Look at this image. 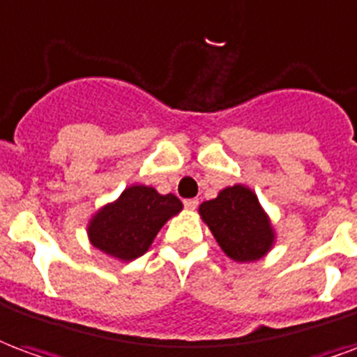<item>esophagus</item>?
Listing matches in <instances>:
<instances>
[{
	"label": "esophagus",
	"mask_w": 357,
	"mask_h": 357,
	"mask_svg": "<svg viewBox=\"0 0 357 357\" xmlns=\"http://www.w3.org/2000/svg\"><path fill=\"white\" fill-rule=\"evenodd\" d=\"M197 205H199V202H197L196 197H190V199H184V207H186V209L194 211L197 207Z\"/></svg>",
	"instance_id": "esophagus-1"
}]
</instances>
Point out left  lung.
I'll return each instance as SVG.
<instances>
[{"label":"left lung","instance_id":"8db88e82","mask_svg":"<svg viewBox=\"0 0 357 357\" xmlns=\"http://www.w3.org/2000/svg\"><path fill=\"white\" fill-rule=\"evenodd\" d=\"M199 213L218 245L234 261H257L274 241V234L259 199L245 186L238 184L225 188L218 197L202 204Z\"/></svg>","mask_w":357,"mask_h":357}]
</instances>
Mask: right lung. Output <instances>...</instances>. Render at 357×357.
<instances>
[{"label":"right lung","instance_id":"1","mask_svg":"<svg viewBox=\"0 0 357 357\" xmlns=\"http://www.w3.org/2000/svg\"><path fill=\"white\" fill-rule=\"evenodd\" d=\"M181 209V199L173 194L131 186L116 204L96 213L89 226L91 243L116 259L132 261L146 253L161 226Z\"/></svg>","mask_w":357,"mask_h":357}]
</instances>
